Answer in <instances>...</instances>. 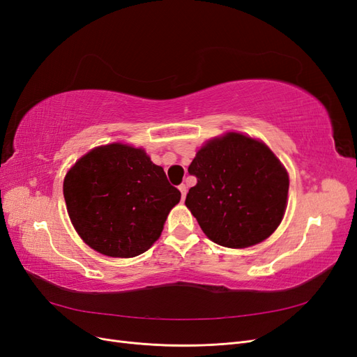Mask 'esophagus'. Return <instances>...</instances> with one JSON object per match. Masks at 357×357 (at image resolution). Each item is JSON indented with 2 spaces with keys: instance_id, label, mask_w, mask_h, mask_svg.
<instances>
[{
  "instance_id": "obj_1",
  "label": "esophagus",
  "mask_w": 357,
  "mask_h": 357,
  "mask_svg": "<svg viewBox=\"0 0 357 357\" xmlns=\"http://www.w3.org/2000/svg\"><path fill=\"white\" fill-rule=\"evenodd\" d=\"M178 189H180V192H181V199L185 201V198H186V193H188V188H186V185H180V186H178Z\"/></svg>"
}]
</instances>
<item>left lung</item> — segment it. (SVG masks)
I'll return each instance as SVG.
<instances>
[{
	"mask_svg": "<svg viewBox=\"0 0 357 357\" xmlns=\"http://www.w3.org/2000/svg\"><path fill=\"white\" fill-rule=\"evenodd\" d=\"M197 185L186 207L215 244L244 248L264 241L282 222L289 176L266 144L238 132L205 143L189 165Z\"/></svg>",
	"mask_w": 357,
	"mask_h": 357,
	"instance_id": "1",
	"label": "left lung"
}]
</instances>
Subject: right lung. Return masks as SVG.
Instances as JSON below:
<instances>
[{
	"instance_id": "obj_1",
	"label": "right lung",
	"mask_w": 357,
	"mask_h": 357,
	"mask_svg": "<svg viewBox=\"0 0 357 357\" xmlns=\"http://www.w3.org/2000/svg\"><path fill=\"white\" fill-rule=\"evenodd\" d=\"M181 193L143 149L113 143L92 149L67 172L63 198L71 223L93 250L134 257L159 238Z\"/></svg>"
}]
</instances>
